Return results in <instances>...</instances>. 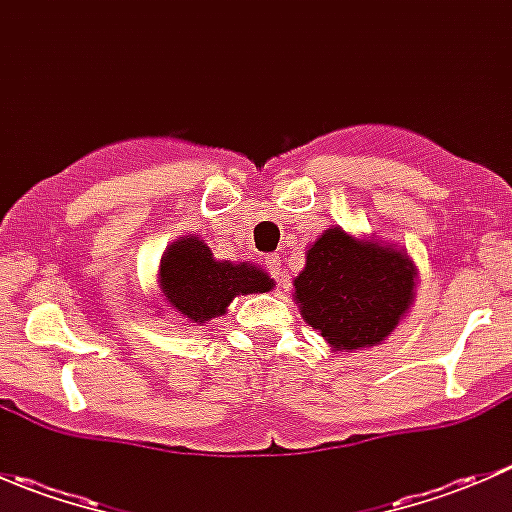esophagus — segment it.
I'll use <instances>...</instances> for the list:
<instances>
[{"label": "esophagus", "mask_w": 512, "mask_h": 512, "mask_svg": "<svg viewBox=\"0 0 512 512\" xmlns=\"http://www.w3.org/2000/svg\"><path fill=\"white\" fill-rule=\"evenodd\" d=\"M265 265H267V270L272 272V275L277 277V280H282L285 282V270H282V265H280V255H267L265 257Z\"/></svg>", "instance_id": "1"}]
</instances>
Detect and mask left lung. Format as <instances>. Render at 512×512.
Wrapping results in <instances>:
<instances>
[{"label":"left lung","mask_w":512,"mask_h":512,"mask_svg":"<svg viewBox=\"0 0 512 512\" xmlns=\"http://www.w3.org/2000/svg\"><path fill=\"white\" fill-rule=\"evenodd\" d=\"M292 299L332 352L384 344L416 299L418 270L406 250L327 227L304 252Z\"/></svg>","instance_id":"left-lung-1"}]
</instances>
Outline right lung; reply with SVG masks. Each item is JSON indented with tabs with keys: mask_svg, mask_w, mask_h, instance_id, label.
I'll return each mask as SVG.
<instances>
[{
	"mask_svg": "<svg viewBox=\"0 0 512 512\" xmlns=\"http://www.w3.org/2000/svg\"><path fill=\"white\" fill-rule=\"evenodd\" d=\"M275 280L252 262L218 260L198 235H183L165 247L158 267L163 307L180 322L208 324L223 317L240 294L270 292Z\"/></svg>",
	"mask_w": 512,
	"mask_h": 512,
	"instance_id": "obj_1",
	"label": "right lung"
}]
</instances>
